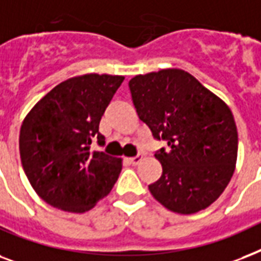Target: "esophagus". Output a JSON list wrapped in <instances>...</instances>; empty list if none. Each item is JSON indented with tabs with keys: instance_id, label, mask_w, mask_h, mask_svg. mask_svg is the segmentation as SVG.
I'll list each match as a JSON object with an SVG mask.
<instances>
[{
	"instance_id": "obj_1",
	"label": "esophagus",
	"mask_w": 261,
	"mask_h": 261,
	"mask_svg": "<svg viewBox=\"0 0 261 261\" xmlns=\"http://www.w3.org/2000/svg\"><path fill=\"white\" fill-rule=\"evenodd\" d=\"M128 161L130 165H135V166H136V165H139V163L141 162V156H133V158H129Z\"/></svg>"
}]
</instances>
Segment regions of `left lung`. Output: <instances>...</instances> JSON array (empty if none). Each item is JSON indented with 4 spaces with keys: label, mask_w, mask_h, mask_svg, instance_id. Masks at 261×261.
<instances>
[{
    "label": "left lung",
    "mask_w": 261,
    "mask_h": 261,
    "mask_svg": "<svg viewBox=\"0 0 261 261\" xmlns=\"http://www.w3.org/2000/svg\"><path fill=\"white\" fill-rule=\"evenodd\" d=\"M129 90L139 118L167 141L155 158L162 175L151 195L173 213L196 214L223 193L237 163L233 113L191 73L170 68L137 74Z\"/></svg>",
    "instance_id": "obj_1"
}]
</instances>
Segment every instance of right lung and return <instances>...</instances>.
I'll return each mask as SVG.
<instances>
[{
	"label": "right lung",
	"mask_w": 261,
	"mask_h": 261,
	"mask_svg": "<svg viewBox=\"0 0 261 261\" xmlns=\"http://www.w3.org/2000/svg\"><path fill=\"white\" fill-rule=\"evenodd\" d=\"M124 76L88 73L60 83L28 112L20 128L21 165L40 199L83 214L110 193L122 159L91 149L100 145L103 113Z\"/></svg>",
	"instance_id": "obj_1"
}]
</instances>
